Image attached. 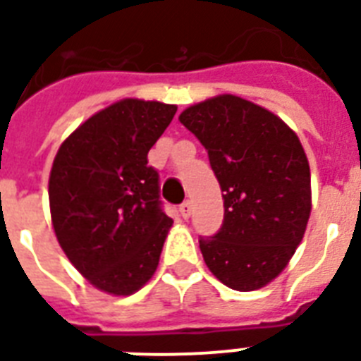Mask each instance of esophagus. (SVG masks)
<instances>
[{
  "mask_svg": "<svg viewBox=\"0 0 361 361\" xmlns=\"http://www.w3.org/2000/svg\"><path fill=\"white\" fill-rule=\"evenodd\" d=\"M178 212H180V216H183L184 220H188L190 212H192V203H190V201H184L183 205L178 207Z\"/></svg>",
  "mask_w": 361,
  "mask_h": 361,
  "instance_id": "34e87169",
  "label": "esophagus"
}]
</instances>
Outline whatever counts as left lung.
I'll list each match as a JSON object with an SVG mask.
<instances>
[{"label": "left lung", "instance_id": "left-lung-1", "mask_svg": "<svg viewBox=\"0 0 361 361\" xmlns=\"http://www.w3.org/2000/svg\"><path fill=\"white\" fill-rule=\"evenodd\" d=\"M205 147L224 200L219 233L200 237L207 267L239 292L269 284L303 239L311 169L300 139L276 114L224 94L178 116Z\"/></svg>", "mask_w": 361, "mask_h": 361}]
</instances>
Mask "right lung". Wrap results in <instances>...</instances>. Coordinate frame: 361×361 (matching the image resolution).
<instances>
[{
    "label": "right lung",
    "instance_id": "add662e5",
    "mask_svg": "<svg viewBox=\"0 0 361 361\" xmlns=\"http://www.w3.org/2000/svg\"><path fill=\"white\" fill-rule=\"evenodd\" d=\"M175 105L122 99L61 142L49 178L60 247L90 284L130 295L154 275L173 220L161 209L152 149Z\"/></svg>",
    "mask_w": 361,
    "mask_h": 361
}]
</instances>
